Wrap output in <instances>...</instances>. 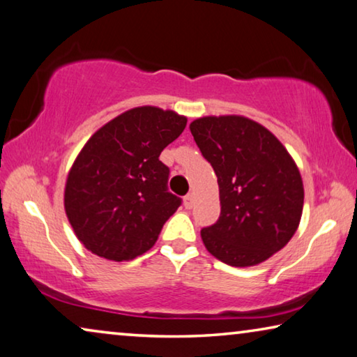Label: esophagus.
<instances>
[{"label": "esophagus", "instance_id": "obj_1", "mask_svg": "<svg viewBox=\"0 0 357 357\" xmlns=\"http://www.w3.org/2000/svg\"><path fill=\"white\" fill-rule=\"evenodd\" d=\"M193 204H195V196L193 195H186L183 197V206L186 207V209H191V207H193Z\"/></svg>", "mask_w": 357, "mask_h": 357}]
</instances>
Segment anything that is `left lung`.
Listing matches in <instances>:
<instances>
[{"label":"left lung","instance_id":"obj_1","mask_svg":"<svg viewBox=\"0 0 357 357\" xmlns=\"http://www.w3.org/2000/svg\"><path fill=\"white\" fill-rule=\"evenodd\" d=\"M190 130L217 175L220 217L201 229L211 254L229 266H255L297 231L303 182L281 142L239 114L197 118Z\"/></svg>","mask_w":357,"mask_h":357}]
</instances>
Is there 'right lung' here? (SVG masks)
Wrapping results in <instances>:
<instances>
[{
  "mask_svg": "<svg viewBox=\"0 0 357 357\" xmlns=\"http://www.w3.org/2000/svg\"><path fill=\"white\" fill-rule=\"evenodd\" d=\"M172 109L137 107L92 134L71 166L63 206L76 238L107 260H132L155 245L182 199L167 191L161 151L183 132Z\"/></svg>",
  "mask_w": 357,
  "mask_h": 357,
  "instance_id": "1",
  "label": "right lung"
}]
</instances>
